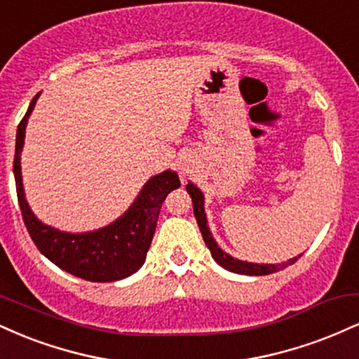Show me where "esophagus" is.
Wrapping results in <instances>:
<instances>
[{"label":"esophagus","mask_w":359,"mask_h":359,"mask_svg":"<svg viewBox=\"0 0 359 359\" xmlns=\"http://www.w3.org/2000/svg\"><path fill=\"white\" fill-rule=\"evenodd\" d=\"M180 167H182V168H184V170H189V165H187V163H185V162H182V163H180Z\"/></svg>","instance_id":"obj_1"}]
</instances>
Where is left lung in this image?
Masks as SVG:
<instances>
[{
  "instance_id": "obj_1",
  "label": "left lung",
  "mask_w": 359,
  "mask_h": 359,
  "mask_svg": "<svg viewBox=\"0 0 359 359\" xmlns=\"http://www.w3.org/2000/svg\"><path fill=\"white\" fill-rule=\"evenodd\" d=\"M185 189H187L189 196L192 197L194 216H196V219H197V226H199L201 234H203L205 246H208L209 251H211L212 258L216 259L221 266H224L226 270L234 271V273H241V275H270V273H275V271H278V270L287 269L288 265H294V263L300 258V255H299V257L290 258L288 262L280 263V265H271V263L270 265L269 263H262V265H258V263L241 262V259H236V258H233L231 255L224 253V251L217 246V243L214 241L212 234L208 228V219H205V212H204L203 192H201L199 187H196L192 182H189L187 185H185Z\"/></svg>"
}]
</instances>
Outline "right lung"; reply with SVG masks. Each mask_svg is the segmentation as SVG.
Here are the masks:
<instances>
[{
  "mask_svg": "<svg viewBox=\"0 0 359 359\" xmlns=\"http://www.w3.org/2000/svg\"><path fill=\"white\" fill-rule=\"evenodd\" d=\"M40 93L32 100L27 114L16 130L13 174L16 196L28 234L43 257L67 273L89 282H114L130 277L145 263L154 240L160 208L167 194L180 187L179 175L172 170L151 177L143 185L130 209L109 226L90 233H64L36 219L25 199L20 155L25 143V128Z\"/></svg>",
  "mask_w": 359,
  "mask_h": 359,
  "instance_id": "1",
  "label": "right lung"
}]
</instances>
